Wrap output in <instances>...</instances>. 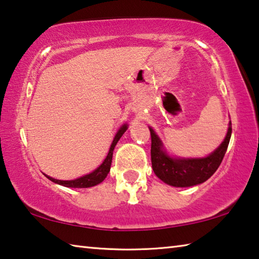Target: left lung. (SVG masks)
<instances>
[{"label":"left lung","mask_w":259,"mask_h":259,"mask_svg":"<svg viewBox=\"0 0 259 259\" xmlns=\"http://www.w3.org/2000/svg\"><path fill=\"white\" fill-rule=\"evenodd\" d=\"M151 131V160L154 174L162 182L176 187H188L198 185L212 176L221 165L229 146L232 124L230 122L229 130L224 139L216 151L202 159H172L162 148L160 138L154 130Z\"/></svg>","instance_id":"8db88e82"}]
</instances>
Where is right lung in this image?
I'll use <instances>...</instances> for the list:
<instances>
[{
    "instance_id": "1",
    "label": "right lung",
    "mask_w": 259,
    "mask_h": 259,
    "mask_svg": "<svg viewBox=\"0 0 259 259\" xmlns=\"http://www.w3.org/2000/svg\"><path fill=\"white\" fill-rule=\"evenodd\" d=\"M128 129L126 124L122 125L120 130L117 131V134L115 135V137L113 139V143L111 145V148H109V152L106 156V159L104 160V162L100 164L97 169L95 170L89 175H85V176L80 177L77 179H74V181H59V179H55L51 178L49 176H46L50 179L51 182H54L56 184H59V185L66 186V187H74V188H87V187H91L95 185H98L99 183H102L105 178H106L107 174L109 172V169H111V164H112V157H113V151L114 147L119 142V139L122 137V135L125 133V130Z\"/></svg>"
}]
</instances>
